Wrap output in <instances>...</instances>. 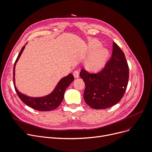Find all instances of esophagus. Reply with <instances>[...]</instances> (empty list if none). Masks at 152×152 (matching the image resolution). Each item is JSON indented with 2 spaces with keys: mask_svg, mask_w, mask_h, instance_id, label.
Returning a JSON list of instances; mask_svg holds the SVG:
<instances>
[{
  "mask_svg": "<svg viewBox=\"0 0 152 152\" xmlns=\"http://www.w3.org/2000/svg\"><path fill=\"white\" fill-rule=\"evenodd\" d=\"M73 76L75 78H78L79 77V72L77 71H75L73 73Z\"/></svg>",
  "mask_w": 152,
  "mask_h": 152,
  "instance_id": "obj_1",
  "label": "esophagus"
}]
</instances>
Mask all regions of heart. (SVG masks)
Here are the masks:
<instances>
[{"mask_svg": "<svg viewBox=\"0 0 152 152\" xmlns=\"http://www.w3.org/2000/svg\"><path fill=\"white\" fill-rule=\"evenodd\" d=\"M97 39H92L88 45V50L91 53L84 62L85 68L90 72H98L106 65L109 56L107 49L101 46Z\"/></svg>", "mask_w": 152, "mask_h": 152, "instance_id": "obj_1", "label": "heart"}]
</instances>
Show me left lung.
Segmentation results:
<instances>
[{"instance_id": "8db88e82", "label": "left lung", "mask_w": 152, "mask_h": 152, "mask_svg": "<svg viewBox=\"0 0 152 152\" xmlns=\"http://www.w3.org/2000/svg\"><path fill=\"white\" fill-rule=\"evenodd\" d=\"M85 83L84 99L93 109H103L118 103L123 97L129 79V68L124 52L113 42V54L105 67L95 74L82 69Z\"/></svg>"}]
</instances>
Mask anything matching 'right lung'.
<instances>
[{"label": "right lung", "mask_w": 152, "mask_h": 152, "mask_svg": "<svg viewBox=\"0 0 152 152\" xmlns=\"http://www.w3.org/2000/svg\"><path fill=\"white\" fill-rule=\"evenodd\" d=\"M27 43L26 45H27ZM24 48L25 46H24L21 49L14 65L13 82L16 92L22 102L30 107L40 111H49L54 110L56 109L60 104V103H62L64 98V94L65 90L66 88L69 86V84L74 80V77L72 73H69L67 76L62 77L59 80V82L57 83L53 92L43 96L32 97L21 93L16 87L15 77V66L20 56L22 54Z\"/></svg>", "instance_id": "add662e5"}]
</instances>
